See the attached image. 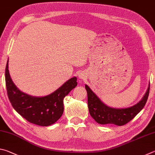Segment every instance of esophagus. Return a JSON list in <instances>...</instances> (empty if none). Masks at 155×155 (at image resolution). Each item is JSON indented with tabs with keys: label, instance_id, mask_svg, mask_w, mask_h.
I'll list each match as a JSON object with an SVG mask.
<instances>
[{
	"label": "esophagus",
	"instance_id": "obj_1",
	"mask_svg": "<svg viewBox=\"0 0 155 155\" xmlns=\"http://www.w3.org/2000/svg\"><path fill=\"white\" fill-rule=\"evenodd\" d=\"M78 77H79L81 78H82V79H84V78H85L86 75H85V73L81 72V73H79V75H78Z\"/></svg>",
	"mask_w": 155,
	"mask_h": 155
}]
</instances>
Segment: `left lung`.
Returning a JSON list of instances; mask_svg holds the SVG:
<instances>
[{
    "instance_id": "left-lung-1",
    "label": "left lung",
    "mask_w": 155,
    "mask_h": 155,
    "mask_svg": "<svg viewBox=\"0 0 155 155\" xmlns=\"http://www.w3.org/2000/svg\"><path fill=\"white\" fill-rule=\"evenodd\" d=\"M85 89L87 92L89 111L96 122L101 124H113L123 126L134 118L145 106L150 91V85L145 95L137 104L126 109H114L107 107L87 85H85Z\"/></svg>"
}]
</instances>
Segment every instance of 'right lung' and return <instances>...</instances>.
<instances>
[{
    "label": "right lung",
    "instance_id": "right-lung-1",
    "mask_svg": "<svg viewBox=\"0 0 155 155\" xmlns=\"http://www.w3.org/2000/svg\"><path fill=\"white\" fill-rule=\"evenodd\" d=\"M77 78H70L53 93L44 97H34L20 91L13 83L8 70L5 68V83L7 96L18 114L30 123L42 127L58 120L64 113V98L77 85Z\"/></svg>",
    "mask_w": 155,
    "mask_h": 155
}]
</instances>
